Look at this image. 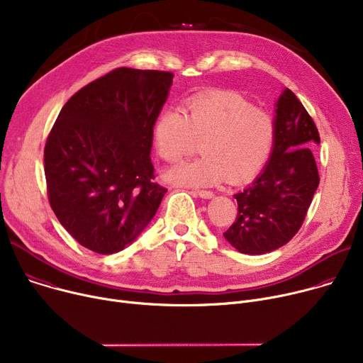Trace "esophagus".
<instances>
[{
  "mask_svg": "<svg viewBox=\"0 0 363 363\" xmlns=\"http://www.w3.org/2000/svg\"><path fill=\"white\" fill-rule=\"evenodd\" d=\"M191 193H194L196 196H199L202 199H212L213 198V191H211V190H193Z\"/></svg>",
  "mask_w": 363,
  "mask_h": 363,
  "instance_id": "1",
  "label": "esophagus"
}]
</instances>
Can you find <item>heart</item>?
<instances>
[{"mask_svg":"<svg viewBox=\"0 0 363 363\" xmlns=\"http://www.w3.org/2000/svg\"><path fill=\"white\" fill-rule=\"evenodd\" d=\"M201 141V158L177 164L165 179L180 186H213L227 177L241 183L257 174L274 143V122L233 91H209L180 108L164 110L154 125V144L165 161H177Z\"/></svg>","mask_w":363,"mask_h":363,"instance_id":"heart-1","label":"heart"}]
</instances>
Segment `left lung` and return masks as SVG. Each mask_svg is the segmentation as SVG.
<instances>
[{"label": "left lung", "mask_w": 363, "mask_h": 363, "mask_svg": "<svg viewBox=\"0 0 363 363\" xmlns=\"http://www.w3.org/2000/svg\"><path fill=\"white\" fill-rule=\"evenodd\" d=\"M274 143L263 172L234 194L238 213L224 233L242 255H264L299 231L320 183L314 150L318 129L298 97L284 90L276 103Z\"/></svg>", "instance_id": "left-lung-1"}]
</instances>
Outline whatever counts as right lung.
I'll return each mask as SVG.
<instances>
[{"instance_id":"right-lung-1","label":"right lung","mask_w":363,"mask_h":363,"mask_svg":"<svg viewBox=\"0 0 363 363\" xmlns=\"http://www.w3.org/2000/svg\"><path fill=\"white\" fill-rule=\"evenodd\" d=\"M173 74L118 68L77 91L45 145V177L61 225L99 255L132 244L165 187L154 182V125Z\"/></svg>"}]
</instances>
